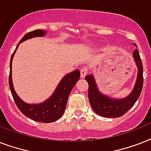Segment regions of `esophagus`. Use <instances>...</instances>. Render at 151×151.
I'll use <instances>...</instances> for the list:
<instances>
[{
    "instance_id": "obj_1",
    "label": "esophagus",
    "mask_w": 151,
    "mask_h": 151,
    "mask_svg": "<svg viewBox=\"0 0 151 151\" xmlns=\"http://www.w3.org/2000/svg\"><path fill=\"white\" fill-rule=\"evenodd\" d=\"M88 69L87 66H82L81 69V77L82 78H85V75L88 73Z\"/></svg>"
}]
</instances>
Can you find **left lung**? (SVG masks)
I'll return each instance as SVG.
<instances>
[{
	"label": "left lung",
	"mask_w": 151,
	"mask_h": 151,
	"mask_svg": "<svg viewBox=\"0 0 151 151\" xmlns=\"http://www.w3.org/2000/svg\"><path fill=\"white\" fill-rule=\"evenodd\" d=\"M133 57L138 66V75L132 92L126 98L113 99L101 94L97 88L93 76L91 74L85 77V80L88 84V100L93 110L97 114L105 117H121L139 99L143 85V68L138 49L134 50Z\"/></svg>",
	"instance_id": "left-lung-1"
}]
</instances>
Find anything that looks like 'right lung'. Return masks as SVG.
<instances>
[{
  "label": "right lung",
  "mask_w": 151,
  "mask_h": 151,
  "mask_svg": "<svg viewBox=\"0 0 151 151\" xmlns=\"http://www.w3.org/2000/svg\"><path fill=\"white\" fill-rule=\"evenodd\" d=\"M45 34V32L42 29H35L34 31L29 32L20 40L19 45L27 39L36 37H42ZM18 45L11 57L10 73L8 78L9 87L15 104L21 113L35 122H44V123L55 122L63 114L71 90L73 89V86L80 78V71L76 70L72 73H68L67 75L65 76L62 79L59 85L57 86L54 93L48 100L40 104H28L23 102L15 93L13 88L12 80V63L13 55L17 49Z\"/></svg>",
  "instance_id": "1"
}]
</instances>
